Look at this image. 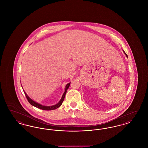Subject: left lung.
<instances>
[{"instance_id": "obj_1", "label": "left lung", "mask_w": 148, "mask_h": 148, "mask_svg": "<svg viewBox=\"0 0 148 148\" xmlns=\"http://www.w3.org/2000/svg\"><path fill=\"white\" fill-rule=\"evenodd\" d=\"M123 51H124V54H125V55H126V56H127V54H126V53H125V51H124V50H123Z\"/></svg>"}]
</instances>
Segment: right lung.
<instances>
[{
  "instance_id": "1",
  "label": "right lung",
  "mask_w": 148,
  "mask_h": 148,
  "mask_svg": "<svg viewBox=\"0 0 148 148\" xmlns=\"http://www.w3.org/2000/svg\"><path fill=\"white\" fill-rule=\"evenodd\" d=\"M71 84V83H68V84H66V86H65V92H64L63 95L62 97V98L60 99V100L59 101V102L58 103H57L56 105L54 106H42L36 102L34 101V100H33L32 99L30 98L27 95V94L25 93V92H24V90H23L24 92V94L26 96V98L27 99L28 101H29V103L32 105V106H34L36 108H38L39 109H42V110H54V109H56V108H59L60 106H61L63 103V101L64 100V98H65V94H66V92H67V90L68 89L69 86Z\"/></svg>"
}]
</instances>
